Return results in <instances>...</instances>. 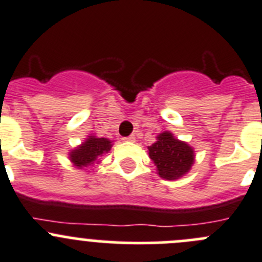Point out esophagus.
<instances>
[{
  "instance_id": "esophagus-1",
  "label": "esophagus",
  "mask_w": 262,
  "mask_h": 262,
  "mask_svg": "<svg viewBox=\"0 0 262 262\" xmlns=\"http://www.w3.org/2000/svg\"><path fill=\"white\" fill-rule=\"evenodd\" d=\"M135 135H129V136H127V138H124L123 140L124 141H131V143H133V141H135Z\"/></svg>"
}]
</instances>
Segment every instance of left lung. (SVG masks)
Masks as SVG:
<instances>
[{
    "label": "left lung",
    "instance_id": "left-lung-1",
    "mask_svg": "<svg viewBox=\"0 0 262 262\" xmlns=\"http://www.w3.org/2000/svg\"><path fill=\"white\" fill-rule=\"evenodd\" d=\"M149 149V157L156 163L158 175L166 180H173L190 170L194 162L193 149L186 143L163 133Z\"/></svg>",
    "mask_w": 262,
    "mask_h": 262
}]
</instances>
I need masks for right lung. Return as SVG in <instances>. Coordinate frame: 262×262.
Returning a JSON list of instances; mask_svg holds the SVG:
<instances>
[{"instance_id":"add662e5","label":"right lung","mask_w":262,"mask_h":262,"mask_svg":"<svg viewBox=\"0 0 262 262\" xmlns=\"http://www.w3.org/2000/svg\"><path fill=\"white\" fill-rule=\"evenodd\" d=\"M111 141L104 138H91L87 139L79 148L71 153V161L77 167L82 168L89 164H92L96 161L99 156H101L105 151L111 150Z\"/></svg>"}]
</instances>
